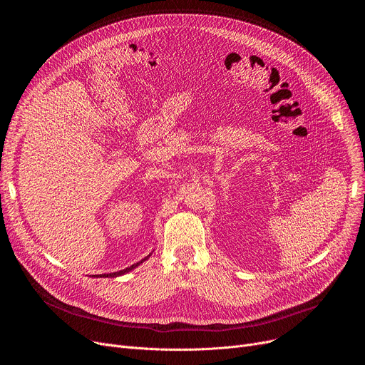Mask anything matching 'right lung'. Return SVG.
Instances as JSON below:
<instances>
[{"label": "right lung", "mask_w": 365, "mask_h": 365, "mask_svg": "<svg viewBox=\"0 0 365 365\" xmlns=\"http://www.w3.org/2000/svg\"><path fill=\"white\" fill-rule=\"evenodd\" d=\"M148 257H150V255H147L145 258L141 259V262H138V263H135V264H133V266H130V267H127V269H124V270H120V272H115V273H110V274H99V276H93V277H118V276H123V274L131 272L133 269H135L137 266H140L141 263H144Z\"/></svg>", "instance_id": "1"}]
</instances>
